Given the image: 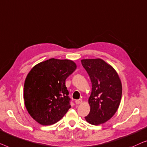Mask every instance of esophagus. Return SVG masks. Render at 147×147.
<instances>
[{"mask_svg": "<svg viewBox=\"0 0 147 147\" xmlns=\"http://www.w3.org/2000/svg\"><path fill=\"white\" fill-rule=\"evenodd\" d=\"M82 102V100H81V99H78V100H75L76 105H80V104H81Z\"/></svg>", "mask_w": 147, "mask_h": 147, "instance_id": "34e87169", "label": "esophagus"}]
</instances>
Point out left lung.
Returning <instances> with one entry per match:
<instances>
[{"label":"left lung","mask_w":147,"mask_h":147,"mask_svg":"<svg viewBox=\"0 0 147 147\" xmlns=\"http://www.w3.org/2000/svg\"><path fill=\"white\" fill-rule=\"evenodd\" d=\"M81 63L92 83L88 98L90 110L84 118L91 125L103 124L119 109L122 97L121 80L114 68L102 59H82Z\"/></svg>","instance_id":"1"}]
</instances>
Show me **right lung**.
<instances>
[{"instance_id":"obj_1","label":"right lung","mask_w":147,"mask_h":147,"mask_svg":"<svg viewBox=\"0 0 147 147\" xmlns=\"http://www.w3.org/2000/svg\"><path fill=\"white\" fill-rule=\"evenodd\" d=\"M76 69L71 60L51 59L34 66L28 73L24 84V105L37 123L53 125L71 108L65 80Z\"/></svg>"}]
</instances>
